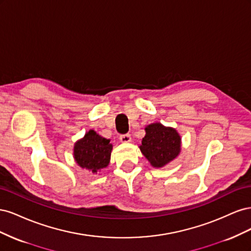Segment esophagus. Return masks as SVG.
I'll use <instances>...</instances> for the list:
<instances>
[{
  "mask_svg": "<svg viewBox=\"0 0 251 251\" xmlns=\"http://www.w3.org/2000/svg\"><path fill=\"white\" fill-rule=\"evenodd\" d=\"M119 140L123 143H126L131 141V135L130 134H125V135H120Z\"/></svg>",
  "mask_w": 251,
  "mask_h": 251,
  "instance_id": "1",
  "label": "esophagus"
}]
</instances>
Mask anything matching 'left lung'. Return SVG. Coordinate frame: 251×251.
<instances>
[{
	"instance_id": "obj_1",
	"label": "left lung",
	"mask_w": 251,
	"mask_h": 251,
	"mask_svg": "<svg viewBox=\"0 0 251 251\" xmlns=\"http://www.w3.org/2000/svg\"><path fill=\"white\" fill-rule=\"evenodd\" d=\"M146 136L139 147L141 153L154 168H162L173 161L181 151V137L171 126L160 123L146 126Z\"/></svg>"
}]
</instances>
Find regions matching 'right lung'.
Instances as JSON below:
<instances>
[{"label":"right lung","instance_id":"1","mask_svg":"<svg viewBox=\"0 0 251 251\" xmlns=\"http://www.w3.org/2000/svg\"><path fill=\"white\" fill-rule=\"evenodd\" d=\"M112 149L113 146L109 139L101 137L94 130H90L81 139L75 142L73 155L81 169L97 174L109 165Z\"/></svg>","mask_w":251,"mask_h":251}]
</instances>
